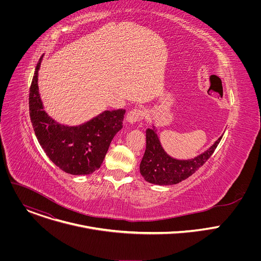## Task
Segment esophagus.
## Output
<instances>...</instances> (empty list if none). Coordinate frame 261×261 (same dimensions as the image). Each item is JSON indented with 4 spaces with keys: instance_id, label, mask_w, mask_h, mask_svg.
Masks as SVG:
<instances>
[{
    "instance_id": "1",
    "label": "esophagus",
    "mask_w": 261,
    "mask_h": 261,
    "mask_svg": "<svg viewBox=\"0 0 261 261\" xmlns=\"http://www.w3.org/2000/svg\"><path fill=\"white\" fill-rule=\"evenodd\" d=\"M144 117V113L143 110L140 108H134L132 110H130L128 115H127V122L130 124L133 123H137V122H141L143 120Z\"/></svg>"
}]
</instances>
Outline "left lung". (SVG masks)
I'll return each mask as SVG.
<instances>
[{
    "label": "left lung",
    "instance_id": "1",
    "mask_svg": "<svg viewBox=\"0 0 261 261\" xmlns=\"http://www.w3.org/2000/svg\"><path fill=\"white\" fill-rule=\"evenodd\" d=\"M145 152L139 170L143 178L155 185H174L192 175L213 155L222 136L204 153L190 160H177L165 153L155 127L147 128Z\"/></svg>",
    "mask_w": 261,
    "mask_h": 261
}]
</instances>
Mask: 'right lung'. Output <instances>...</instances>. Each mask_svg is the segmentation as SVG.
Returning <instances> with one entry per match:
<instances>
[{
	"label": "right lung",
	"instance_id": "1",
	"mask_svg": "<svg viewBox=\"0 0 261 261\" xmlns=\"http://www.w3.org/2000/svg\"><path fill=\"white\" fill-rule=\"evenodd\" d=\"M43 56L37 63L30 88L31 122L43 151L63 171L91 174L100 168L115 135L123 128L125 109L105 110L80 126H66L51 119L43 108L38 88V71Z\"/></svg>",
	"mask_w": 261,
	"mask_h": 261
}]
</instances>
